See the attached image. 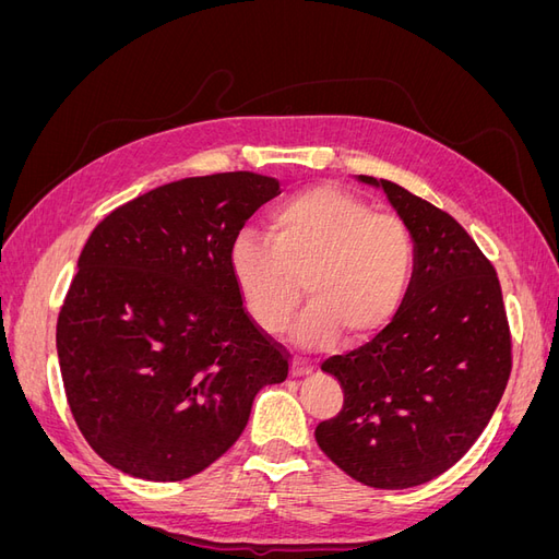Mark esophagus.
Returning a JSON list of instances; mask_svg holds the SVG:
<instances>
[{
  "mask_svg": "<svg viewBox=\"0 0 559 559\" xmlns=\"http://www.w3.org/2000/svg\"><path fill=\"white\" fill-rule=\"evenodd\" d=\"M312 364L310 361H306V359H298V357H294V361H292V376L294 378H300V376H308V373H312Z\"/></svg>",
  "mask_w": 559,
  "mask_h": 559,
  "instance_id": "1",
  "label": "esophagus"
}]
</instances>
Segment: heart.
<instances>
[{"instance_id":"heart-1","label":"heart","mask_w":559,"mask_h":559,"mask_svg":"<svg viewBox=\"0 0 559 559\" xmlns=\"http://www.w3.org/2000/svg\"><path fill=\"white\" fill-rule=\"evenodd\" d=\"M267 242L242 235L230 247V275L249 317L265 333L289 329L302 294L310 308L296 324L306 347L337 333L357 343L382 331L408 294L413 233L396 214L335 186L284 202L265 224Z\"/></svg>"}]
</instances>
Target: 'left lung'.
Instances as JSON below:
<instances>
[{
  "label": "left lung",
  "mask_w": 559,
  "mask_h": 559,
  "mask_svg": "<svg viewBox=\"0 0 559 559\" xmlns=\"http://www.w3.org/2000/svg\"><path fill=\"white\" fill-rule=\"evenodd\" d=\"M359 179L411 228L415 270L392 324L321 364L345 401L314 438L354 480L405 489L454 466L487 427L511 376V329L495 265L448 212L394 181Z\"/></svg>",
  "instance_id": "8db88e82"
}]
</instances>
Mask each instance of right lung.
Here are the masks:
<instances>
[{
  "label": "right lung",
  "instance_id": "1",
  "mask_svg": "<svg viewBox=\"0 0 559 559\" xmlns=\"http://www.w3.org/2000/svg\"><path fill=\"white\" fill-rule=\"evenodd\" d=\"M280 195L257 173L189 177L95 226L58 314L64 394L88 445L134 478L177 483L245 431L253 396L289 376L230 275L247 218Z\"/></svg>",
  "mask_w": 559,
  "mask_h": 559
}]
</instances>
